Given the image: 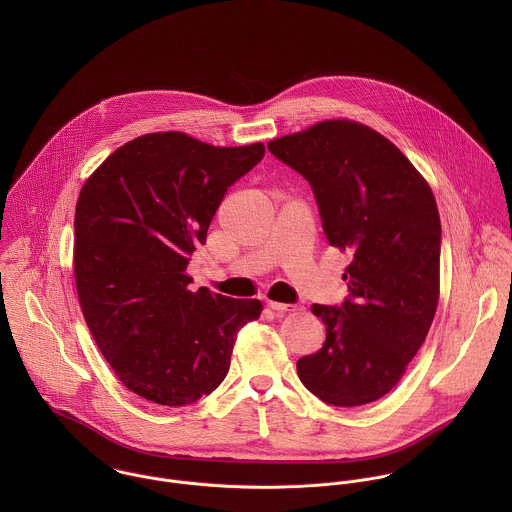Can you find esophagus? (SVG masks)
Listing matches in <instances>:
<instances>
[{
	"label": "esophagus",
	"mask_w": 512,
	"mask_h": 512,
	"mask_svg": "<svg viewBox=\"0 0 512 512\" xmlns=\"http://www.w3.org/2000/svg\"><path fill=\"white\" fill-rule=\"evenodd\" d=\"M268 307H272L274 311H295L297 309V305H293V303H280V301H268Z\"/></svg>",
	"instance_id": "obj_1"
}]
</instances>
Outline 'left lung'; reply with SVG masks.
<instances>
[{"instance_id":"1","label":"left lung","mask_w":512,"mask_h":512,"mask_svg":"<svg viewBox=\"0 0 512 512\" xmlns=\"http://www.w3.org/2000/svg\"><path fill=\"white\" fill-rule=\"evenodd\" d=\"M268 149L309 181L329 244L353 256L351 297L311 307L327 339L297 361L299 380L333 406L374 402L400 382L438 309L436 197L398 147L353 120H323Z\"/></svg>"}]
</instances>
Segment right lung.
Instances as JSON below:
<instances>
[{"mask_svg": "<svg viewBox=\"0 0 512 512\" xmlns=\"http://www.w3.org/2000/svg\"><path fill=\"white\" fill-rule=\"evenodd\" d=\"M264 151L155 132L118 147L80 189L73 264L84 321L124 386L153 404L211 394L238 331L262 313L260 299L191 292L187 264L228 187Z\"/></svg>", "mask_w": 512, "mask_h": 512, "instance_id": "obj_1", "label": "right lung"}]
</instances>
